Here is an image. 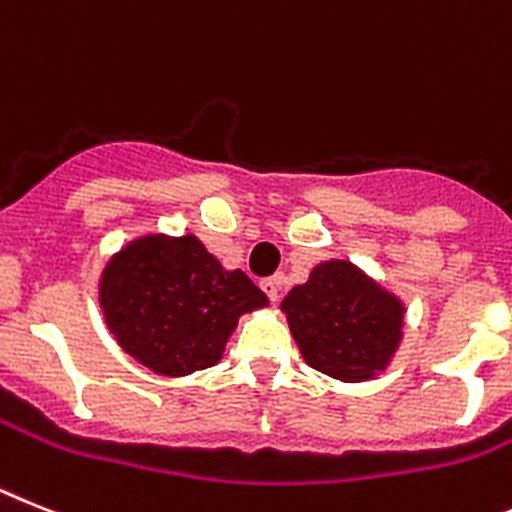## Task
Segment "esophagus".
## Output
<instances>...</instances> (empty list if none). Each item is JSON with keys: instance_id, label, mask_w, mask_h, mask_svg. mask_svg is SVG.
<instances>
[{"instance_id": "1", "label": "esophagus", "mask_w": 512, "mask_h": 512, "mask_svg": "<svg viewBox=\"0 0 512 512\" xmlns=\"http://www.w3.org/2000/svg\"><path fill=\"white\" fill-rule=\"evenodd\" d=\"M283 283H286V276H270V278H263L260 281V289L265 291V296H268L270 302H278V296H281V289H283Z\"/></svg>"}]
</instances>
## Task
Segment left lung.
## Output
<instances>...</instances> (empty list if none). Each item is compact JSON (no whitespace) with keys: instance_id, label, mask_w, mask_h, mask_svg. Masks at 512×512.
I'll return each instance as SVG.
<instances>
[{"instance_id":"left-lung-1","label":"left lung","mask_w":512,"mask_h":512,"mask_svg":"<svg viewBox=\"0 0 512 512\" xmlns=\"http://www.w3.org/2000/svg\"><path fill=\"white\" fill-rule=\"evenodd\" d=\"M304 362L343 382L372 380L403 338V304L349 260L320 263L281 302Z\"/></svg>"}]
</instances>
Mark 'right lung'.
<instances>
[{
	"label": "right lung",
	"mask_w": 512,
	"mask_h": 512,
	"mask_svg": "<svg viewBox=\"0 0 512 512\" xmlns=\"http://www.w3.org/2000/svg\"><path fill=\"white\" fill-rule=\"evenodd\" d=\"M98 302L132 359L184 377L221 362L239 317L268 296L242 270H223L197 236L148 234L106 263Z\"/></svg>",
	"instance_id": "1"
}]
</instances>
